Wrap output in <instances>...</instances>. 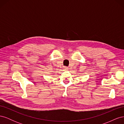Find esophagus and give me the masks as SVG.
Instances as JSON below:
<instances>
[{
    "label": "esophagus",
    "mask_w": 124,
    "mask_h": 124,
    "mask_svg": "<svg viewBox=\"0 0 124 124\" xmlns=\"http://www.w3.org/2000/svg\"><path fill=\"white\" fill-rule=\"evenodd\" d=\"M64 69H65V70H67L68 69V67H65V68H64Z\"/></svg>",
    "instance_id": "obj_1"
}]
</instances>
